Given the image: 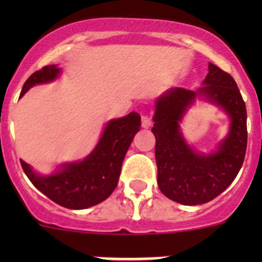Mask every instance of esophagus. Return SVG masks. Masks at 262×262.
<instances>
[{
	"mask_svg": "<svg viewBox=\"0 0 262 262\" xmlns=\"http://www.w3.org/2000/svg\"><path fill=\"white\" fill-rule=\"evenodd\" d=\"M152 124V119L151 117H148V115H143L142 117V126L144 128H148V127H151Z\"/></svg>",
	"mask_w": 262,
	"mask_h": 262,
	"instance_id": "esophagus-1",
	"label": "esophagus"
}]
</instances>
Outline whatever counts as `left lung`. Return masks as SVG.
Here are the masks:
<instances>
[{"label": "left lung", "mask_w": 262, "mask_h": 262, "mask_svg": "<svg viewBox=\"0 0 262 262\" xmlns=\"http://www.w3.org/2000/svg\"><path fill=\"white\" fill-rule=\"evenodd\" d=\"M196 99L221 107L230 118L229 134L209 154L194 150L181 126ZM152 133L156 138L157 185L169 200L185 206L203 205L223 193L239 173L247 151V108L235 80L209 62L202 86L173 88L155 102Z\"/></svg>", "instance_id": "left-lung-1"}]
</instances>
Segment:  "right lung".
Wrapping results in <instances>:
<instances>
[{
	"label": "right lung",
	"instance_id": "add662e5",
	"mask_svg": "<svg viewBox=\"0 0 262 262\" xmlns=\"http://www.w3.org/2000/svg\"><path fill=\"white\" fill-rule=\"evenodd\" d=\"M57 66H47L32 73L25 82L20 97L38 84L56 80ZM140 129V115L135 111L106 123L94 149L84 160L62 164L51 174H39L27 163L20 165L32 185L57 205L72 210L96 206L111 195L118 185L124 156Z\"/></svg>",
	"mask_w": 262,
	"mask_h": 262
}]
</instances>
